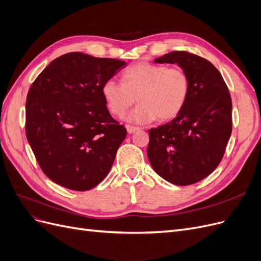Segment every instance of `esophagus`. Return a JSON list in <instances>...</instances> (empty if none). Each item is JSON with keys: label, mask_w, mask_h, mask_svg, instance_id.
<instances>
[{"label": "esophagus", "mask_w": 261, "mask_h": 261, "mask_svg": "<svg viewBox=\"0 0 261 261\" xmlns=\"http://www.w3.org/2000/svg\"><path fill=\"white\" fill-rule=\"evenodd\" d=\"M126 129H127V133H128V134H133V133H135V132L139 130V127H137V126L126 125Z\"/></svg>", "instance_id": "34e87169"}]
</instances>
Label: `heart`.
<instances>
[{"label": "heart", "instance_id": "1", "mask_svg": "<svg viewBox=\"0 0 261 261\" xmlns=\"http://www.w3.org/2000/svg\"><path fill=\"white\" fill-rule=\"evenodd\" d=\"M102 96L110 112L122 116L135 103L127 115L135 123H149L158 117L162 122L175 118L183 111L189 96V77L184 68L140 62L124 70L122 83L108 80Z\"/></svg>", "mask_w": 261, "mask_h": 261}]
</instances>
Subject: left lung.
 Returning <instances> with one entry per match:
<instances>
[{
	"label": "left lung",
	"instance_id": "1",
	"mask_svg": "<svg viewBox=\"0 0 261 261\" xmlns=\"http://www.w3.org/2000/svg\"><path fill=\"white\" fill-rule=\"evenodd\" d=\"M184 68L189 96L178 116L149 129L150 164L174 185L197 183L216 170L232 133V100L219 70L209 61L186 51L154 60Z\"/></svg>",
	"mask_w": 261,
	"mask_h": 261
}]
</instances>
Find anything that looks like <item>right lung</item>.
I'll list each match as a JSON object with an SVG mask.
<instances>
[{
    "instance_id": "1",
    "label": "right lung",
    "mask_w": 261,
    "mask_h": 261,
    "mask_svg": "<svg viewBox=\"0 0 261 261\" xmlns=\"http://www.w3.org/2000/svg\"><path fill=\"white\" fill-rule=\"evenodd\" d=\"M125 66L121 60L70 52L52 61L31 85L26 136L54 183L89 191L111 170L127 130L110 114L101 90Z\"/></svg>"
}]
</instances>
